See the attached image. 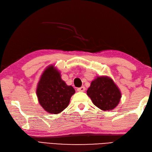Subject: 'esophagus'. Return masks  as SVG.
Listing matches in <instances>:
<instances>
[{
    "instance_id": "esophagus-1",
    "label": "esophagus",
    "mask_w": 152,
    "mask_h": 152,
    "mask_svg": "<svg viewBox=\"0 0 152 152\" xmlns=\"http://www.w3.org/2000/svg\"><path fill=\"white\" fill-rule=\"evenodd\" d=\"M85 91V86H81V87L77 88V91H79V92H84Z\"/></svg>"
}]
</instances>
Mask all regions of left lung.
I'll list each match as a JSON object with an SVG mask.
<instances>
[{"label": "left lung", "mask_w": 152, "mask_h": 152, "mask_svg": "<svg viewBox=\"0 0 152 152\" xmlns=\"http://www.w3.org/2000/svg\"><path fill=\"white\" fill-rule=\"evenodd\" d=\"M96 106L103 111H111L119 104L121 93L115 83L107 76L97 77L86 91Z\"/></svg>", "instance_id": "8db88e82"}]
</instances>
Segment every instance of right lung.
I'll use <instances>...</instances> for the list:
<instances>
[{
    "label": "right lung",
    "instance_id": "right-lung-1",
    "mask_svg": "<svg viewBox=\"0 0 152 152\" xmlns=\"http://www.w3.org/2000/svg\"><path fill=\"white\" fill-rule=\"evenodd\" d=\"M75 91L61 79L60 73L50 65L42 73L37 85L36 93L39 102L49 113L61 112L69 105Z\"/></svg>",
    "mask_w": 152,
    "mask_h": 152
}]
</instances>
